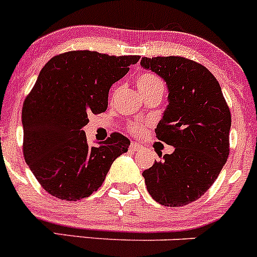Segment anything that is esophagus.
I'll return each instance as SVG.
<instances>
[{"label": "esophagus", "mask_w": 257, "mask_h": 257, "mask_svg": "<svg viewBox=\"0 0 257 257\" xmlns=\"http://www.w3.org/2000/svg\"><path fill=\"white\" fill-rule=\"evenodd\" d=\"M130 150L131 151L141 150V145L139 143H136V141H134V143H131V145H130Z\"/></svg>", "instance_id": "esophagus-1"}]
</instances>
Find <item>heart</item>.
Returning a JSON list of instances; mask_svg holds the SVG:
<instances>
[{
	"label": "heart",
	"mask_w": 257,
	"mask_h": 257,
	"mask_svg": "<svg viewBox=\"0 0 257 257\" xmlns=\"http://www.w3.org/2000/svg\"><path fill=\"white\" fill-rule=\"evenodd\" d=\"M136 84H138V89L140 90V93L148 94V93H161L164 92V82L158 77L156 74L150 72L141 73L136 79ZM146 124L141 123V122H133L128 124V131L133 135H141L145 131Z\"/></svg>",
	"instance_id": "b5f03b06"
}]
</instances>
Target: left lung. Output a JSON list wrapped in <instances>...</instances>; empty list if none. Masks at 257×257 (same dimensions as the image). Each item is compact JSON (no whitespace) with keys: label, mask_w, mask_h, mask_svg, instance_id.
Returning <instances> with one entry per match:
<instances>
[{"label":"left lung","mask_w":257,"mask_h":257,"mask_svg":"<svg viewBox=\"0 0 257 257\" xmlns=\"http://www.w3.org/2000/svg\"><path fill=\"white\" fill-rule=\"evenodd\" d=\"M141 67L167 82V109L156 138L173 154L143 173L149 194L165 207L200 198L216 182L229 154L231 112L218 80L199 63L183 57L143 58Z\"/></svg>","instance_id":"obj_1"}]
</instances>
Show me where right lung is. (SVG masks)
Masks as SVG:
<instances>
[{
	"label": "right lung",
	"mask_w": 257,
	"mask_h": 257,
	"mask_svg": "<svg viewBox=\"0 0 257 257\" xmlns=\"http://www.w3.org/2000/svg\"><path fill=\"white\" fill-rule=\"evenodd\" d=\"M139 55L114 57L90 50L51 58L23 107L24 158L41 187L59 199L89 197L106 179L130 140L118 133L90 148L83 127L88 114L102 113L108 92Z\"/></svg>",
	"instance_id": "1"
}]
</instances>
